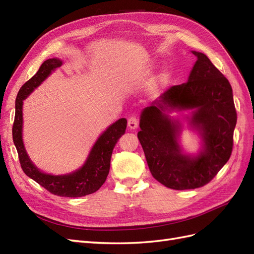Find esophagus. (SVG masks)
Here are the masks:
<instances>
[{"label":"esophagus","mask_w":254,"mask_h":254,"mask_svg":"<svg viewBox=\"0 0 254 254\" xmlns=\"http://www.w3.org/2000/svg\"><path fill=\"white\" fill-rule=\"evenodd\" d=\"M139 126V122H137V119L134 117H131L128 119V128L130 130H134Z\"/></svg>","instance_id":"34e87169"}]
</instances>
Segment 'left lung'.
Here are the masks:
<instances>
[{"instance_id": "obj_1", "label": "left lung", "mask_w": 254, "mask_h": 254, "mask_svg": "<svg viewBox=\"0 0 254 254\" xmlns=\"http://www.w3.org/2000/svg\"><path fill=\"white\" fill-rule=\"evenodd\" d=\"M188 81L165 91L140 115L137 137L153 178L173 190H194L209 183L231 156L236 111L231 84L203 53ZM187 115L174 117V112ZM201 140L196 154L187 153L180 137L184 124Z\"/></svg>"}]
</instances>
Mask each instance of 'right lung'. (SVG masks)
Masks as SVG:
<instances>
[{"label":"right lung","instance_id":"add662e5","mask_svg":"<svg viewBox=\"0 0 254 254\" xmlns=\"http://www.w3.org/2000/svg\"><path fill=\"white\" fill-rule=\"evenodd\" d=\"M64 64L59 58H50L38 72L21 87L16 98V114L12 126V139L23 172L52 194L61 197H82L94 193L105 183L110 170V160L115 144L125 133L127 120L120 119L97 137L84 163L78 170L64 175H53L39 170L30 160L23 142V102Z\"/></svg>","mask_w":254,"mask_h":254}]
</instances>
